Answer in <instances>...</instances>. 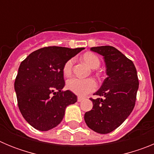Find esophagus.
<instances>
[{"mask_svg":"<svg viewBox=\"0 0 154 154\" xmlns=\"http://www.w3.org/2000/svg\"><path fill=\"white\" fill-rule=\"evenodd\" d=\"M83 99H84L83 97H80V96H79V97H78V102H82V100H83Z\"/></svg>","mask_w":154,"mask_h":154,"instance_id":"1","label":"esophagus"}]
</instances>
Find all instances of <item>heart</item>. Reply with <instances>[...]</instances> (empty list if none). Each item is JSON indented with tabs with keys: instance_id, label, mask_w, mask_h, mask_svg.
I'll use <instances>...</instances> for the list:
<instances>
[{
	"instance_id": "b5f03b06",
	"label": "heart",
	"mask_w": 154,
	"mask_h": 154,
	"mask_svg": "<svg viewBox=\"0 0 154 154\" xmlns=\"http://www.w3.org/2000/svg\"><path fill=\"white\" fill-rule=\"evenodd\" d=\"M82 59L89 67L93 69H98L100 65V60L99 57L93 53H85L82 56ZM73 65H74V58L69 59L65 62L62 69L63 74L65 76H69L72 74ZM66 86L69 90L80 96H85L87 94L95 91L97 88L96 81L92 79H79L75 77L69 79L66 82Z\"/></svg>"
}]
</instances>
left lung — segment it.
<instances>
[{
    "label": "left lung",
    "mask_w": 154,
    "mask_h": 154,
    "mask_svg": "<svg viewBox=\"0 0 154 154\" xmlns=\"http://www.w3.org/2000/svg\"><path fill=\"white\" fill-rule=\"evenodd\" d=\"M91 50L103 56L107 77L94 94L103 98H90L93 107L85 112L84 119L91 130L106 134L119 127L133 111L139 88L138 76L133 62L116 48L99 46Z\"/></svg>",
    "instance_id": "left-lung-1"
}]
</instances>
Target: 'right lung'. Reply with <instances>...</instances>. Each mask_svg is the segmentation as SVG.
<instances>
[{
    "label": "right lung",
    "mask_w": 154,
    "mask_h": 154,
    "mask_svg": "<svg viewBox=\"0 0 154 154\" xmlns=\"http://www.w3.org/2000/svg\"><path fill=\"white\" fill-rule=\"evenodd\" d=\"M84 48L49 46L33 51L22 61L14 82L17 105L24 119L36 130L58 126L65 108L77 102L71 91H63V66Z\"/></svg>",
    "instance_id": "add662e5"
}]
</instances>
